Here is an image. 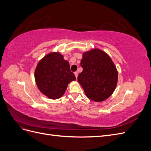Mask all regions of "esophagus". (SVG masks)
Here are the masks:
<instances>
[{"label": "esophagus", "mask_w": 151, "mask_h": 151, "mask_svg": "<svg viewBox=\"0 0 151 151\" xmlns=\"http://www.w3.org/2000/svg\"><path fill=\"white\" fill-rule=\"evenodd\" d=\"M74 74H75V76H76V78H77V76H78V72H74Z\"/></svg>", "instance_id": "obj_1"}]
</instances>
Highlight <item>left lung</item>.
<instances>
[{"label": "left lung", "mask_w": 151, "mask_h": 151, "mask_svg": "<svg viewBox=\"0 0 151 151\" xmlns=\"http://www.w3.org/2000/svg\"><path fill=\"white\" fill-rule=\"evenodd\" d=\"M81 66L83 70L77 80L86 96L96 102L110 96L117 84L118 71L108 55L98 48L86 52Z\"/></svg>", "instance_id": "1"}]
</instances>
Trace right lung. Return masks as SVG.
<instances>
[{"mask_svg":"<svg viewBox=\"0 0 151 151\" xmlns=\"http://www.w3.org/2000/svg\"><path fill=\"white\" fill-rule=\"evenodd\" d=\"M35 78L39 90L52 99L61 98L68 84L76 81L68 61L58 52H52L41 60L35 71Z\"/></svg>","mask_w":151,"mask_h":151,"instance_id":"right-lung-1","label":"right lung"}]
</instances>
